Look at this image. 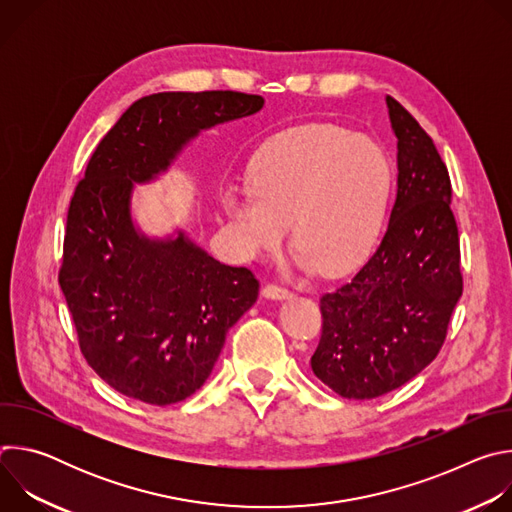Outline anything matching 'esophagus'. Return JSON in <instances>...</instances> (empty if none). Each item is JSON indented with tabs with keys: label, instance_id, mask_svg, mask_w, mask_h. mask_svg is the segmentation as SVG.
<instances>
[{
	"label": "esophagus",
	"instance_id": "obj_1",
	"mask_svg": "<svg viewBox=\"0 0 512 512\" xmlns=\"http://www.w3.org/2000/svg\"><path fill=\"white\" fill-rule=\"evenodd\" d=\"M263 296L269 300H285V298H291V291L285 287H279L275 283H269L263 287Z\"/></svg>",
	"mask_w": 512,
	"mask_h": 512
}]
</instances>
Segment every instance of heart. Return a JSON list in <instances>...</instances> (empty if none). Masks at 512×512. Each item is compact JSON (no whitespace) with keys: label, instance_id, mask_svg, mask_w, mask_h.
<instances>
[{"label":"heart","instance_id":"b5f03b06","mask_svg":"<svg viewBox=\"0 0 512 512\" xmlns=\"http://www.w3.org/2000/svg\"><path fill=\"white\" fill-rule=\"evenodd\" d=\"M395 172L375 141L334 125H302L265 141L251 186H229L223 206L247 257L277 251L294 225L298 265L342 275L381 237Z\"/></svg>","mask_w":512,"mask_h":512}]
</instances>
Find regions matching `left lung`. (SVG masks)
<instances>
[{"label": "left lung", "mask_w": 512, "mask_h": 512, "mask_svg": "<svg viewBox=\"0 0 512 512\" xmlns=\"http://www.w3.org/2000/svg\"><path fill=\"white\" fill-rule=\"evenodd\" d=\"M387 107L399 170L387 233L352 279L320 298L312 371L346 399H375L419 375L464 287L448 168L415 117L393 97Z\"/></svg>", "instance_id": "8db88e82"}]
</instances>
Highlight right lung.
<instances>
[{
    "instance_id": "add662e5",
    "label": "right lung",
    "mask_w": 512,
    "mask_h": 512,
    "mask_svg": "<svg viewBox=\"0 0 512 512\" xmlns=\"http://www.w3.org/2000/svg\"><path fill=\"white\" fill-rule=\"evenodd\" d=\"M263 103L237 91L143 97L101 139L70 198L58 283L83 356L125 397L164 407L198 391L259 296L251 269L216 261L182 231L143 235L133 186L164 174L202 129Z\"/></svg>"
}]
</instances>
